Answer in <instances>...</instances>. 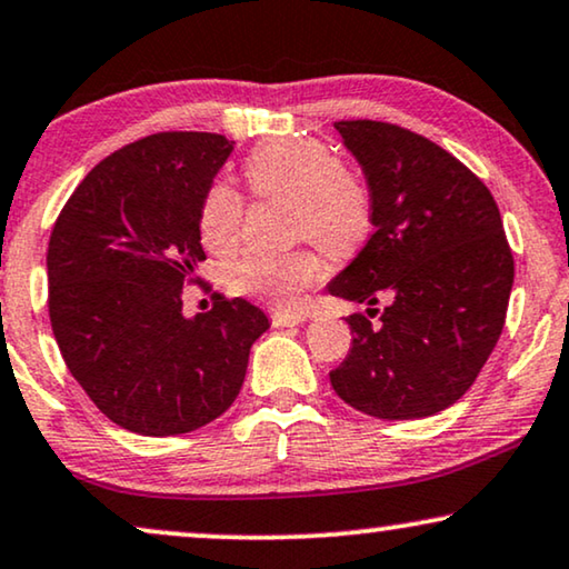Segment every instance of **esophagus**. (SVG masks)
Returning a JSON list of instances; mask_svg holds the SVG:
<instances>
[{
    "label": "esophagus",
    "mask_w": 569,
    "mask_h": 569,
    "mask_svg": "<svg viewBox=\"0 0 569 569\" xmlns=\"http://www.w3.org/2000/svg\"><path fill=\"white\" fill-rule=\"evenodd\" d=\"M270 320L276 328H293V325H301L307 320V315L301 312H289V309H276V312L270 315Z\"/></svg>",
    "instance_id": "1"
}]
</instances>
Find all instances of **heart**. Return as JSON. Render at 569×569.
Wrapping results in <instances>:
<instances>
[{"mask_svg":"<svg viewBox=\"0 0 569 569\" xmlns=\"http://www.w3.org/2000/svg\"><path fill=\"white\" fill-rule=\"evenodd\" d=\"M244 179L260 197L291 202L289 229L297 239H312L330 254H353L369 239L375 202L367 184L320 140L283 138L257 146L244 161ZM244 221V200L231 184L208 189L200 210V237L210 252L237 249ZM325 264L309 247L291 252H254L231 264L233 291L272 305L291 307L320 283Z\"/></svg>","mask_w":569,"mask_h":569,"instance_id":"b5f03b06","label":"heart"}]
</instances>
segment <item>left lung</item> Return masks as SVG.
<instances>
[{
    "instance_id": "8db88e82",
    "label": "left lung",
    "mask_w": 569,
    "mask_h": 569,
    "mask_svg": "<svg viewBox=\"0 0 569 569\" xmlns=\"http://www.w3.org/2000/svg\"><path fill=\"white\" fill-rule=\"evenodd\" d=\"M336 130L367 177L375 233L328 283L369 307L346 320L351 351L330 385L375 419H427L466 396L502 336L515 278L502 218L487 184L437 142L372 119Z\"/></svg>"
}]
</instances>
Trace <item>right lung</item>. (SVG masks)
<instances>
[{
  "label": "right lung",
  "instance_id": "1",
  "mask_svg": "<svg viewBox=\"0 0 569 569\" xmlns=\"http://www.w3.org/2000/svg\"><path fill=\"white\" fill-rule=\"evenodd\" d=\"M233 142L158 132L103 158L49 239V317L62 359L106 419L146 437L218 419L270 328L260 307L216 293L184 317L181 289L206 260L200 210Z\"/></svg>",
  "mask_w": 569,
  "mask_h": 569
}]
</instances>
